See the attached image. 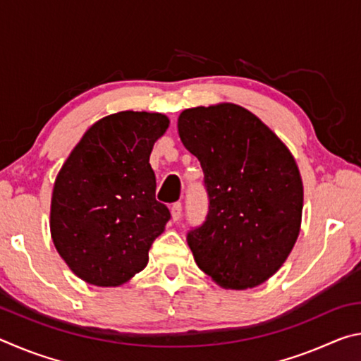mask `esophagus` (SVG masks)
I'll return each mask as SVG.
<instances>
[{"label":"esophagus","mask_w":361,"mask_h":361,"mask_svg":"<svg viewBox=\"0 0 361 361\" xmlns=\"http://www.w3.org/2000/svg\"><path fill=\"white\" fill-rule=\"evenodd\" d=\"M170 213H172V219L173 221H178V219L181 218V213H183V205L180 202H176L172 205V210H170Z\"/></svg>","instance_id":"34e87169"}]
</instances>
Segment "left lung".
Instances as JSON below:
<instances>
[{
	"instance_id": "obj_1",
	"label": "left lung",
	"mask_w": 361,
	"mask_h": 361,
	"mask_svg": "<svg viewBox=\"0 0 361 361\" xmlns=\"http://www.w3.org/2000/svg\"><path fill=\"white\" fill-rule=\"evenodd\" d=\"M178 133L202 166L210 200L205 223L188 232L195 262L226 290L264 283L301 231L295 157L258 116L234 103L185 109Z\"/></svg>"
}]
</instances>
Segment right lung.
Listing matches in <instances>:
<instances>
[{
  "instance_id": "obj_1",
  "label": "right lung",
  "mask_w": 361,
  "mask_h": 361,
  "mask_svg": "<svg viewBox=\"0 0 361 361\" xmlns=\"http://www.w3.org/2000/svg\"><path fill=\"white\" fill-rule=\"evenodd\" d=\"M166 114L121 111L97 121L57 173L51 237L73 274L95 286H119L148 264L151 243L170 212L156 200L152 146Z\"/></svg>"
}]
</instances>
